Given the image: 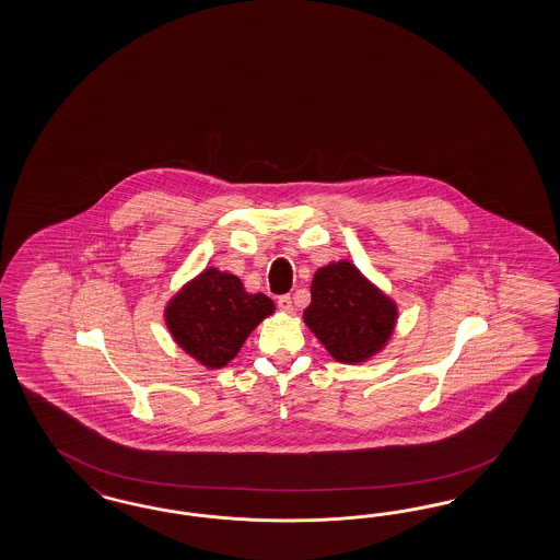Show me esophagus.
Here are the masks:
<instances>
[{"label":"esophagus","mask_w":560,"mask_h":560,"mask_svg":"<svg viewBox=\"0 0 560 560\" xmlns=\"http://www.w3.org/2000/svg\"><path fill=\"white\" fill-rule=\"evenodd\" d=\"M277 305H279V310H281V312H285V314H293V302H291V298H289V295H281V298L277 300Z\"/></svg>","instance_id":"esophagus-1"}]
</instances>
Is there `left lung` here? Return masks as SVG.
<instances>
[{
	"label": "left lung",
	"mask_w": 560,
	"mask_h": 560,
	"mask_svg": "<svg viewBox=\"0 0 560 560\" xmlns=\"http://www.w3.org/2000/svg\"><path fill=\"white\" fill-rule=\"evenodd\" d=\"M304 323L340 363H361L390 340L398 305L349 260L314 272Z\"/></svg>",
	"instance_id": "left-lung-1"
}]
</instances>
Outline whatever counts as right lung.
Listing matches in <instances>:
<instances>
[{
  "mask_svg": "<svg viewBox=\"0 0 560 560\" xmlns=\"http://www.w3.org/2000/svg\"><path fill=\"white\" fill-rule=\"evenodd\" d=\"M272 312L271 298L248 293L236 275L209 267L170 300L164 318L185 353L207 370H221Z\"/></svg>",
  "mask_w": 560,
  "mask_h": 560,
  "instance_id": "add662e5",
  "label": "right lung"
}]
</instances>
